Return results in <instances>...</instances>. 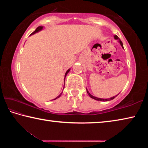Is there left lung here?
Masks as SVG:
<instances>
[{
    "mask_svg": "<svg viewBox=\"0 0 148 148\" xmlns=\"http://www.w3.org/2000/svg\"><path fill=\"white\" fill-rule=\"evenodd\" d=\"M114 38L115 39H116V40H119V43H120V44H121V47H123V43H122V42L120 40H119V38H118V36H117V35H115L114 36ZM87 94L89 95V96L91 97V98H92V99H95V100H96V101H111V100H113L114 98H116V97L117 96V95H116V96H114V97H111V98H110V99H100V98H97V97H94V96H92V95H91L89 93V92L87 91ZM119 95V94H118Z\"/></svg>",
    "mask_w": 148,
    "mask_h": 148,
    "instance_id": "obj_1",
    "label": "left lung"
}]
</instances>
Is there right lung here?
<instances>
[{"mask_svg":"<svg viewBox=\"0 0 148 148\" xmlns=\"http://www.w3.org/2000/svg\"><path fill=\"white\" fill-rule=\"evenodd\" d=\"M42 29H43V27H41V26H39V27H37V28H36V30H35V31H34L33 32H32V33H31V35H32V34H34V33H36V32H38V31H41V30H42ZM69 71H70V69H69V70H68V71H66V73H65V75H64V77H66V74L69 73ZM64 78H65V77H64ZM61 95H62V92H61V94H60V95H59V96H58V97H56V99H53V100H56V99H57V98H59V97H61Z\"/></svg>","mask_w":148,"mask_h":148,"instance_id":"obj_1","label":"right lung"}]
</instances>
